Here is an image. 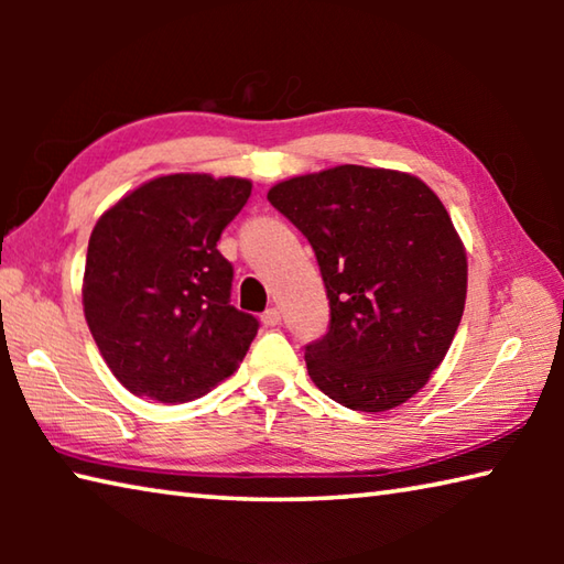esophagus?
Here are the masks:
<instances>
[{
    "instance_id": "esophagus-1",
    "label": "esophagus",
    "mask_w": 564,
    "mask_h": 564,
    "mask_svg": "<svg viewBox=\"0 0 564 564\" xmlns=\"http://www.w3.org/2000/svg\"><path fill=\"white\" fill-rule=\"evenodd\" d=\"M261 321H263V326H269V328L279 326V323H281V311L275 308V305H271V308H265V311H263Z\"/></svg>"
}]
</instances>
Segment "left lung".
I'll return each mask as SVG.
<instances>
[{"instance_id": "left-lung-1", "label": "left lung", "mask_w": 564, "mask_h": 564, "mask_svg": "<svg viewBox=\"0 0 564 564\" xmlns=\"http://www.w3.org/2000/svg\"><path fill=\"white\" fill-rule=\"evenodd\" d=\"M269 202L308 238L326 283L328 330L305 346L313 383L362 413L405 403L465 308V248L441 198L410 174L346 164L281 181Z\"/></svg>"}]
</instances>
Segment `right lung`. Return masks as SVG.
I'll return each mask as SVG.
<instances>
[{
	"label": "right lung",
	"instance_id": "add662e5",
	"mask_svg": "<svg viewBox=\"0 0 564 564\" xmlns=\"http://www.w3.org/2000/svg\"><path fill=\"white\" fill-rule=\"evenodd\" d=\"M248 196L246 178L159 176L94 226L84 316L133 395L184 403L243 360L259 318L231 305L234 265L216 243Z\"/></svg>",
	"mask_w": 564,
	"mask_h": 564
}]
</instances>
